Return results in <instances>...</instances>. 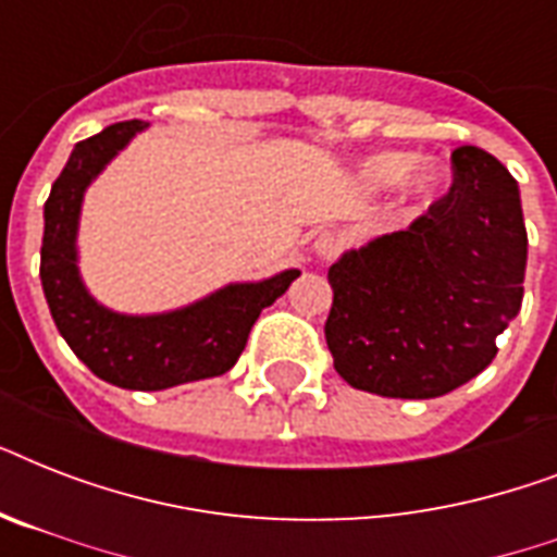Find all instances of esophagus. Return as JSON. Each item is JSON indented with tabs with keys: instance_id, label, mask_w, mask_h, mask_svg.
<instances>
[{
	"instance_id": "34e87169",
	"label": "esophagus",
	"mask_w": 557,
	"mask_h": 557,
	"mask_svg": "<svg viewBox=\"0 0 557 557\" xmlns=\"http://www.w3.org/2000/svg\"><path fill=\"white\" fill-rule=\"evenodd\" d=\"M312 248L321 260H332V257L338 253V239H335V234H330V231H321V234L314 236Z\"/></svg>"
}]
</instances>
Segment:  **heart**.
<instances>
[{"mask_svg":"<svg viewBox=\"0 0 557 557\" xmlns=\"http://www.w3.org/2000/svg\"><path fill=\"white\" fill-rule=\"evenodd\" d=\"M413 168L416 156H410V152H379L358 168V182L367 190H389V187L401 185L407 177L405 201L413 208H422L440 196L442 173L436 168H419L410 174L409 170Z\"/></svg>","mask_w":557,"mask_h":557,"instance_id":"heart-1","label":"heart"}]
</instances>
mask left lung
Listing matches in <instances>:
<instances>
[{
  "label": "left lung",
  "mask_w": 557,
  "mask_h": 557,
  "mask_svg": "<svg viewBox=\"0 0 557 557\" xmlns=\"http://www.w3.org/2000/svg\"><path fill=\"white\" fill-rule=\"evenodd\" d=\"M454 185L405 231L332 262L326 347L349 387L436 398L492 364L523 304L518 182L480 147L450 156Z\"/></svg>",
  "instance_id": "obj_1"
}]
</instances>
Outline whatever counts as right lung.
<instances>
[{
    "label": "right lung",
    "instance_id": "obj_1",
    "mask_svg": "<svg viewBox=\"0 0 557 557\" xmlns=\"http://www.w3.org/2000/svg\"><path fill=\"white\" fill-rule=\"evenodd\" d=\"M141 129H147L144 121H121L74 147L46 201L39 277L57 330L98 379L124 389H168L231 370L253 321L286 295L300 271H280L260 283H231L161 314H121L100 306L77 269L83 193Z\"/></svg>",
    "mask_w": 557,
    "mask_h": 557
}]
</instances>
